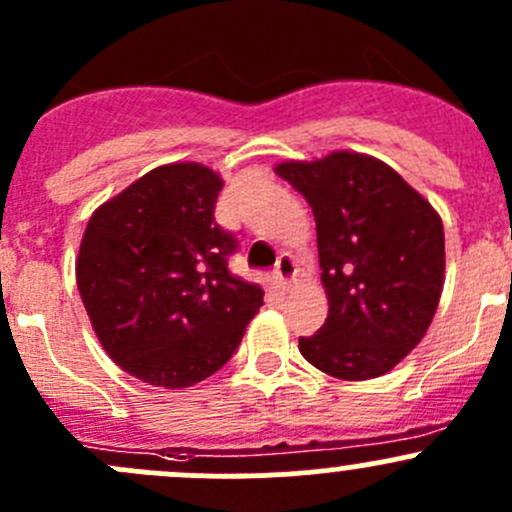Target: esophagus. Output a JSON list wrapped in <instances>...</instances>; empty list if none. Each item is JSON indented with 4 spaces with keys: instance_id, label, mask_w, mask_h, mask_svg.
Returning <instances> with one entry per match:
<instances>
[{
    "instance_id": "esophagus-1",
    "label": "esophagus",
    "mask_w": 512,
    "mask_h": 512,
    "mask_svg": "<svg viewBox=\"0 0 512 512\" xmlns=\"http://www.w3.org/2000/svg\"><path fill=\"white\" fill-rule=\"evenodd\" d=\"M297 272H299L297 270V262H294L289 255H282L280 262H277V267H275L277 282H280V285L287 289L289 285H292L294 277H297Z\"/></svg>"
}]
</instances>
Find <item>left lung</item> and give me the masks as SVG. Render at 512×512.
I'll return each mask as SVG.
<instances>
[{"label": "left lung", "mask_w": 512, "mask_h": 512, "mask_svg": "<svg viewBox=\"0 0 512 512\" xmlns=\"http://www.w3.org/2000/svg\"><path fill=\"white\" fill-rule=\"evenodd\" d=\"M317 223L329 314L299 352L324 374L366 381L423 339L446 275L441 215L384 160L334 151L275 165Z\"/></svg>", "instance_id": "obj_1"}]
</instances>
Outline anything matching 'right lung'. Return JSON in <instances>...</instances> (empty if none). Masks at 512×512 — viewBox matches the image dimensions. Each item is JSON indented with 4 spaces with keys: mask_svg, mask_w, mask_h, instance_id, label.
Listing matches in <instances>:
<instances>
[{
    "mask_svg": "<svg viewBox=\"0 0 512 512\" xmlns=\"http://www.w3.org/2000/svg\"><path fill=\"white\" fill-rule=\"evenodd\" d=\"M220 190L208 165H158L98 205L81 237L76 285L98 342L151 386L208 379L262 307V287L227 270L237 242L215 223Z\"/></svg>",
    "mask_w": 512,
    "mask_h": 512,
    "instance_id": "add662e5",
    "label": "right lung"
}]
</instances>
